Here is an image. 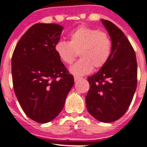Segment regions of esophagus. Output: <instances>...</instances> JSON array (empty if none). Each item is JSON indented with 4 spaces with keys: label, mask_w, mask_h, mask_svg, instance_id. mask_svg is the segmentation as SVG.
<instances>
[{
    "label": "esophagus",
    "mask_w": 147,
    "mask_h": 147,
    "mask_svg": "<svg viewBox=\"0 0 147 147\" xmlns=\"http://www.w3.org/2000/svg\"><path fill=\"white\" fill-rule=\"evenodd\" d=\"M80 79H81V78L78 77V76H75V77H74V80H75V81H77Z\"/></svg>",
    "instance_id": "1"
}]
</instances>
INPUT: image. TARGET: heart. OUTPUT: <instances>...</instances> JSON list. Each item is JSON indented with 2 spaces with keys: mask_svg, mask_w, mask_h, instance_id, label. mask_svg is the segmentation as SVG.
Returning <instances> with one entry per match:
<instances>
[{
  "mask_svg": "<svg viewBox=\"0 0 147 147\" xmlns=\"http://www.w3.org/2000/svg\"><path fill=\"white\" fill-rule=\"evenodd\" d=\"M112 42L106 32L87 26H81L71 33L69 42L60 40L55 50L66 64H71L79 54L81 58L70 68L76 76H84L93 69L104 66L111 54Z\"/></svg>",
  "mask_w": 147,
  "mask_h": 147,
  "instance_id": "obj_1",
  "label": "heart"
}]
</instances>
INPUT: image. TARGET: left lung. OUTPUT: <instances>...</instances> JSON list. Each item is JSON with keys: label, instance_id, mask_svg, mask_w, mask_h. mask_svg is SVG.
Segmentation results:
<instances>
[{"label": "left lung", "instance_id": "obj_1", "mask_svg": "<svg viewBox=\"0 0 147 147\" xmlns=\"http://www.w3.org/2000/svg\"><path fill=\"white\" fill-rule=\"evenodd\" d=\"M102 22L111 39V54L105 65L87 78L90 90L85 99L91 116L112 123L124 115L132 101L138 65L134 49L124 33L110 21Z\"/></svg>", "mask_w": 147, "mask_h": 147}]
</instances>
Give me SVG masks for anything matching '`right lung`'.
I'll return each instance as SVG.
<instances>
[{
  "mask_svg": "<svg viewBox=\"0 0 147 147\" xmlns=\"http://www.w3.org/2000/svg\"><path fill=\"white\" fill-rule=\"evenodd\" d=\"M62 26L38 23L17 43L12 57L15 93L28 117L51 121L62 111L74 78L55 52Z\"/></svg>",
  "mask_w": 147,
  "mask_h": 147,
  "instance_id": "1",
  "label": "right lung"
}]
</instances>
